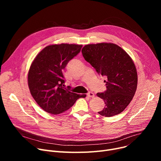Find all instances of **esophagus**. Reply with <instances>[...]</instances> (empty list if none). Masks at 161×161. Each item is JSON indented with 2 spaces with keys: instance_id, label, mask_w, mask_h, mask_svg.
I'll use <instances>...</instances> for the list:
<instances>
[{
  "instance_id": "1",
  "label": "esophagus",
  "mask_w": 161,
  "mask_h": 161,
  "mask_svg": "<svg viewBox=\"0 0 161 161\" xmlns=\"http://www.w3.org/2000/svg\"><path fill=\"white\" fill-rule=\"evenodd\" d=\"M87 96L89 98H94L95 97V94L92 92H89L87 94Z\"/></svg>"
}]
</instances>
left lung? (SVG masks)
Instances as JSON below:
<instances>
[{
    "label": "left lung",
    "instance_id": "1",
    "mask_svg": "<svg viewBox=\"0 0 161 161\" xmlns=\"http://www.w3.org/2000/svg\"><path fill=\"white\" fill-rule=\"evenodd\" d=\"M81 52L85 60L106 78V91L97 94L106 105L98 113L105 117L121 114L137 88V72L132 58L121 47L112 43L86 45Z\"/></svg>",
    "mask_w": 161,
    "mask_h": 161
}]
</instances>
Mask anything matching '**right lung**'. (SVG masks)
<instances>
[{
	"label": "right lung",
	"mask_w": 161,
	"mask_h": 161,
	"mask_svg": "<svg viewBox=\"0 0 161 161\" xmlns=\"http://www.w3.org/2000/svg\"><path fill=\"white\" fill-rule=\"evenodd\" d=\"M82 45L54 44L42 49L34 59L28 74L31 94L40 108L53 115L71 108L78 98L86 97L64 88L63 70L81 51Z\"/></svg>",
	"instance_id": "obj_1"
}]
</instances>
